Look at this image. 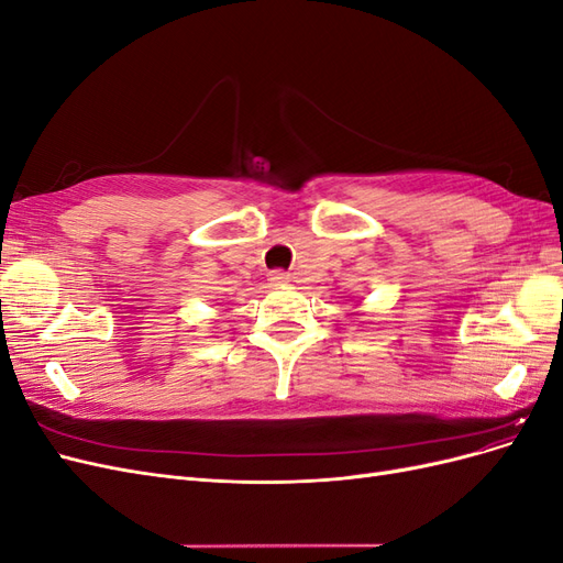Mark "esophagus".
<instances>
[{
	"instance_id": "esophagus-1",
	"label": "esophagus",
	"mask_w": 563,
	"mask_h": 563,
	"mask_svg": "<svg viewBox=\"0 0 563 563\" xmlns=\"http://www.w3.org/2000/svg\"><path fill=\"white\" fill-rule=\"evenodd\" d=\"M269 282L275 286H286L288 284V275L286 272H269Z\"/></svg>"
}]
</instances>
